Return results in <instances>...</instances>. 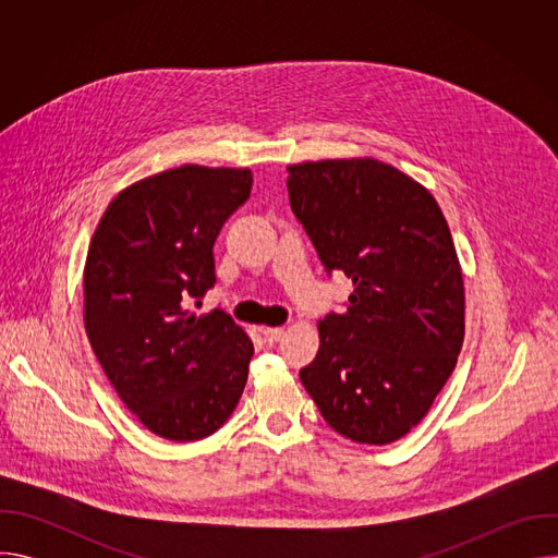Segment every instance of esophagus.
<instances>
[{"label": "esophagus", "mask_w": 558, "mask_h": 558, "mask_svg": "<svg viewBox=\"0 0 558 558\" xmlns=\"http://www.w3.org/2000/svg\"><path fill=\"white\" fill-rule=\"evenodd\" d=\"M263 336H265V340H267L269 344H274V342H278V340L284 336V329H280V327H267V329H263Z\"/></svg>", "instance_id": "34e87169"}]
</instances>
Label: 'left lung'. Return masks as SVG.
<instances>
[{
    "mask_svg": "<svg viewBox=\"0 0 558 558\" xmlns=\"http://www.w3.org/2000/svg\"><path fill=\"white\" fill-rule=\"evenodd\" d=\"M293 216L327 274L355 289L317 325L320 349L300 368L340 435L384 446L433 407L463 344V278L433 194L375 158L287 168Z\"/></svg>",
    "mask_w": 558,
    "mask_h": 558,
    "instance_id": "1",
    "label": "left lung"
}]
</instances>
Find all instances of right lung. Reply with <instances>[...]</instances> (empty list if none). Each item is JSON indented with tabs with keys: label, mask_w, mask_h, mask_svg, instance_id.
<instances>
[{
	"label": "right lung",
	"mask_w": 558,
	"mask_h": 558,
	"mask_svg": "<svg viewBox=\"0 0 558 558\" xmlns=\"http://www.w3.org/2000/svg\"><path fill=\"white\" fill-rule=\"evenodd\" d=\"M252 170L181 166L125 187L84 269L90 347L121 402L158 437L216 433L245 390L254 344L231 315H196L216 284L214 243L252 194Z\"/></svg>",
	"instance_id": "obj_1"
}]
</instances>
